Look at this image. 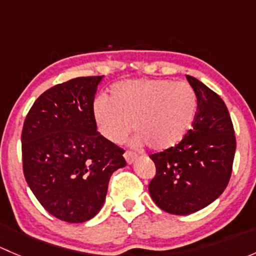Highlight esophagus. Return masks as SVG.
<instances>
[{
    "label": "esophagus",
    "instance_id": "1",
    "mask_svg": "<svg viewBox=\"0 0 256 256\" xmlns=\"http://www.w3.org/2000/svg\"><path fill=\"white\" fill-rule=\"evenodd\" d=\"M124 157H125L126 162H128V164H131L138 160V154H135V152L132 151H126L125 154H124Z\"/></svg>",
    "mask_w": 256,
    "mask_h": 256
}]
</instances>
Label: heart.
I'll list each match as a JSON object with an SVG mask.
<instances>
[{
	"label": "heart",
	"instance_id": "heart-1",
	"mask_svg": "<svg viewBox=\"0 0 256 256\" xmlns=\"http://www.w3.org/2000/svg\"><path fill=\"white\" fill-rule=\"evenodd\" d=\"M197 95L186 82L135 79L118 82L109 99L94 102L99 131L114 144L122 142L132 124L138 141L154 151L177 146L197 115Z\"/></svg>",
	"mask_w": 256,
	"mask_h": 256
}]
</instances>
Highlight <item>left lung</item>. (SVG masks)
<instances>
[{"label": "left lung", "mask_w": 256, "mask_h": 256, "mask_svg": "<svg viewBox=\"0 0 256 256\" xmlns=\"http://www.w3.org/2000/svg\"><path fill=\"white\" fill-rule=\"evenodd\" d=\"M197 95V115L177 146L150 156L156 176L150 196L162 210L187 216L216 200L228 186L236 154V134L226 104L202 82L187 76Z\"/></svg>", "instance_id": "1"}]
</instances>
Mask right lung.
<instances>
[{
  "instance_id": "1",
  "label": "right lung",
  "mask_w": 256,
  "mask_h": 256,
  "mask_svg": "<svg viewBox=\"0 0 256 256\" xmlns=\"http://www.w3.org/2000/svg\"><path fill=\"white\" fill-rule=\"evenodd\" d=\"M104 76L54 85L34 102L22 128L23 174L49 214L68 223L96 216L124 150L98 132L94 98Z\"/></svg>"
}]
</instances>
